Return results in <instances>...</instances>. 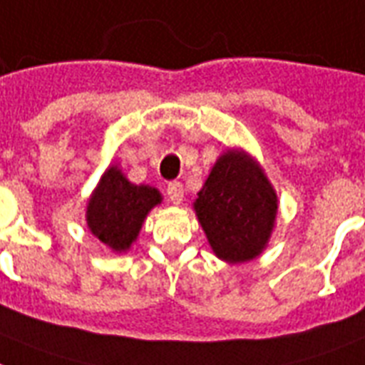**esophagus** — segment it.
I'll return each instance as SVG.
<instances>
[{"label": "esophagus", "instance_id": "obj_1", "mask_svg": "<svg viewBox=\"0 0 365 365\" xmlns=\"http://www.w3.org/2000/svg\"><path fill=\"white\" fill-rule=\"evenodd\" d=\"M167 197L173 204H180L183 200V185L180 182H170L167 185Z\"/></svg>", "mask_w": 365, "mask_h": 365}]
</instances>
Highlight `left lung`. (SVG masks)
Wrapping results in <instances>:
<instances>
[{
    "label": "left lung",
    "mask_w": 365,
    "mask_h": 365,
    "mask_svg": "<svg viewBox=\"0 0 365 365\" xmlns=\"http://www.w3.org/2000/svg\"><path fill=\"white\" fill-rule=\"evenodd\" d=\"M195 212L213 253L227 262H244L264 250L277 197L253 159L229 152L212 168Z\"/></svg>",
    "instance_id": "8db88e82"
}]
</instances>
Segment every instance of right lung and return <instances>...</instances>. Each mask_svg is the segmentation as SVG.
Segmentation results:
<instances>
[{
	"mask_svg": "<svg viewBox=\"0 0 365 365\" xmlns=\"http://www.w3.org/2000/svg\"><path fill=\"white\" fill-rule=\"evenodd\" d=\"M161 202L159 191L135 185L115 167L108 168L90 198L88 227L114 251H125L138 236L148 212Z\"/></svg>",
	"mask_w": 365,
	"mask_h": 365,
	"instance_id": "right-lung-1",
	"label": "right lung"
}]
</instances>
